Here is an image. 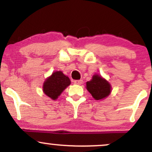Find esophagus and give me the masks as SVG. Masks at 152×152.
<instances>
[{"mask_svg": "<svg viewBox=\"0 0 152 152\" xmlns=\"http://www.w3.org/2000/svg\"><path fill=\"white\" fill-rule=\"evenodd\" d=\"M83 83V80H76L74 81V83L76 85H81Z\"/></svg>", "mask_w": 152, "mask_h": 152, "instance_id": "1", "label": "esophagus"}]
</instances>
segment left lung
I'll return each mask as SVG.
<instances>
[{"instance_id":"8db88e82","label":"left lung","mask_w":152,"mask_h":152,"mask_svg":"<svg viewBox=\"0 0 152 152\" xmlns=\"http://www.w3.org/2000/svg\"><path fill=\"white\" fill-rule=\"evenodd\" d=\"M86 84V89L95 100H103L109 96L111 92V84L101 75L95 74Z\"/></svg>"}]
</instances>
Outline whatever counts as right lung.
I'll use <instances>...</instances> for the list:
<instances>
[{
	"label": "right lung",
	"mask_w": 152,
	"mask_h": 152,
	"mask_svg": "<svg viewBox=\"0 0 152 152\" xmlns=\"http://www.w3.org/2000/svg\"><path fill=\"white\" fill-rule=\"evenodd\" d=\"M71 84V81L61 71H57L43 82V91L47 96L56 100L62 92Z\"/></svg>",
	"instance_id": "right-lung-1"
}]
</instances>
